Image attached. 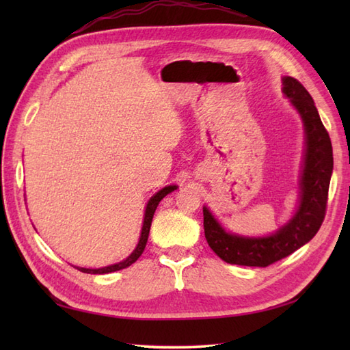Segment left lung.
I'll return each mask as SVG.
<instances>
[{
  "mask_svg": "<svg viewBox=\"0 0 350 350\" xmlns=\"http://www.w3.org/2000/svg\"><path fill=\"white\" fill-rule=\"evenodd\" d=\"M282 93L299 113L306 129L299 206L286 226L277 233L265 237L227 233L211 211L203 207L206 241L215 254L230 265L266 267L278 262L313 239L325 218L334 167L331 138L317 113L313 98L298 79L282 78Z\"/></svg>",
  "mask_w": 350,
  "mask_h": 350,
  "instance_id": "1",
  "label": "left lung"
}]
</instances>
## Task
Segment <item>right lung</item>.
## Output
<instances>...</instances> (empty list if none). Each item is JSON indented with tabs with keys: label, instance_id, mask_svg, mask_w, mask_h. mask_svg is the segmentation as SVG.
I'll list each match as a JSON object with an SVG mask.
<instances>
[{
	"label": "right lung",
	"instance_id": "obj_1",
	"mask_svg": "<svg viewBox=\"0 0 350 350\" xmlns=\"http://www.w3.org/2000/svg\"><path fill=\"white\" fill-rule=\"evenodd\" d=\"M177 187H165L162 188L161 191L156 192V194L148 200V203L146 206V213H144V221H143V228H141V236H139V241H138V245L137 248L133 250L132 254L123 260V262L120 263H116V265H111V266H105V267H99V269H87V267H77L78 271L81 272H85V273H108V272H116V271H120V269H124V267L131 266L132 263H135L138 257L143 254V251L146 248V243H147V239H148V232H150V226H152V219H153V215H154V211L156 207H158L161 200L165 197L167 194H170V192H173Z\"/></svg>",
	"mask_w": 350,
	"mask_h": 350
}]
</instances>
